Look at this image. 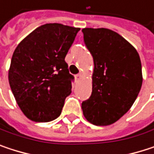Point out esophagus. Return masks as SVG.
I'll use <instances>...</instances> for the list:
<instances>
[{"label": "esophagus", "instance_id": "obj_1", "mask_svg": "<svg viewBox=\"0 0 154 154\" xmlns=\"http://www.w3.org/2000/svg\"><path fill=\"white\" fill-rule=\"evenodd\" d=\"M75 77H76V80L79 81V80H80V79L82 78V75H81V74H77V76H76Z\"/></svg>", "mask_w": 154, "mask_h": 154}]
</instances>
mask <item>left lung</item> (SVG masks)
Segmentation results:
<instances>
[{"mask_svg":"<svg viewBox=\"0 0 154 154\" xmlns=\"http://www.w3.org/2000/svg\"><path fill=\"white\" fill-rule=\"evenodd\" d=\"M84 41L94 58L92 94L82 103L83 114L95 126L118 121L135 103L143 83L136 48L107 28H83Z\"/></svg>","mask_w":154,"mask_h":154,"instance_id":"left-lung-1","label":"left lung"}]
</instances>
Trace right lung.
<instances>
[{"label": "right lung", "instance_id": "right-lung-1", "mask_svg": "<svg viewBox=\"0 0 154 154\" xmlns=\"http://www.w3.org/2000/svg\"><path fill=\"white\" fill-rule=\"evenodd\" d=\"M79 30L58 23L45 24L15 49L9 83L18 107L30 120L49 122L60 115L74 78L65 57Z\"/></svg>", "mask_w": 154, "mask_h": 154}]
</instances>
